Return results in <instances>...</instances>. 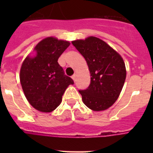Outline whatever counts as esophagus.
Segmentation results:
<instances>
[{
	"label": "esophagus",
	"instance_id": "esophagus-1",
	"mask_svg": "<svg viewBox=\"0 0 153 153\" xmlns=\"http://www.w3.org/2000/svg\"><path fill=\"white\" fill-rule=\"evenodd\" d=\"M72 79H74V81H75V80H76V74H74V75H73V76H72Z\"/></svg>",
	"mask_w": 153,
	"mask_h": 153
}]
</instances>
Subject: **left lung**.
Masks as SVG:
<instances>
[{"instance_id": "8db88e82", "label": "left lung", "mask_w": 153, "mask_h": 153, "mask_svg": "<svg viewBox=\"0 0 153 153\" xmlns=\"http://www.w3.org/2000/svg\"><path fill=\"white\" fill-rule=\"evenodd\" d=\"M85 58L90 72V84L79 90L83 102L94 111L108 109L118 99L126 71L123 58L106 42L95 36L72 42Z\"/></svg>"}]
</instances>
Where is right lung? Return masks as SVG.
<instances>
[{"mask_svg":"<svg viewBox=\"0 0 153 153\" xmlns=\"http://www.w3.org/2000/svg\"><path fill=\"white\" fill-rule=\"evenodd\" d=\"M69 46L68 41L47 37L35 47L36 56H27L23 62L20 72L21 86L28 102L39 111L54 110L61 102L67 86L74 83L57 62Z\"/></svg>","mask_w":153,"mask_h":153,"instance_id":"right-lung-1","label":"right lung"}]
</instances>
